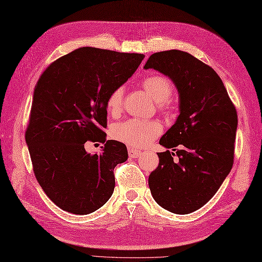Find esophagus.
Returning <instances> with one entry per match:
<instances>
[{
	"label": "esophagus",
	"mask_w": 262,
	"mask_h": 262,
	"mask_svg": "<svg viewBox=\"0 0 262 262\" xmlns=\"http://www.w3.org/2000/svg\"><path fill=\"white\" fill-rule=\"evenodd\" d=\"M128 155L130 158H137L142 155V151L138 149H134L132 147H128Z\"/></svg>",
	"instance_id": "obj_1"
}]
</instances>
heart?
<instances>
[{"label": "heart", "instance_id": "heart-1", "mask_svg": "<svg viewBox=\"0 0 262 262\" xmlns=\"http://www.w3.org/2000/svg\"><path fill=\"white\" fill-rule=\"evenodd\" d=\"M142 87L147 94L158 103L160 111L168 108V100L172 95L171 80L164 75H149L142 80ZM125 90L117 86L110 92L106 98V108L112 115L117 116L122 112ZM162 126L155 120L128 119L116 124L112 128V137L130 147H143L149 144L162 133Z\"/></svg>", "mask_w": 262, "mask_h": 262}]
</instances>
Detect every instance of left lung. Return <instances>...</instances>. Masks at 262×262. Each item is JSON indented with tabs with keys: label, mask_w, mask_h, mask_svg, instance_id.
I'll return each instance as SVG.
<instances>
[{
	"label": "left lung",
	"mask_w": 262,
	"mask_h": 262,
	"mask_svg": "<svg viewBox=\"0 0 262 262\" xmlns=\"http://www.w3.org/2000/svg\"><path fill=\"white\" fill-rule=\"evenodd\" d=\"M144 69L168 76L180 100L176 123L159 140L169 150L158 152L159 165L148 178L150 192L168 211L190 213L213 197L232 168L236 107L218 74L189 53H155Z\"/></svg>",
	"instance_id": "left-lung-1"
}]
</instances>
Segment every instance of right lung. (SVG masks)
<instances>
[{"label":"right lung","instance_id":"1","mask_svg":"<svg viewBox=\"0 0 262 262\" xmlns=\"http://www.w3.org/2000/svg\"><path fill=\"white\" fill-rule=\"evenodd\" d=\"M144 57L80 48L53 62L38 78L25 140L39 186L61 209L87 214L113 195L114 168L128 154L123 143L106 140V98ZM87 141L103 142V151L89 154Z\"/></svg>","mask_w":262,"mask_h":262}]
</instances>
